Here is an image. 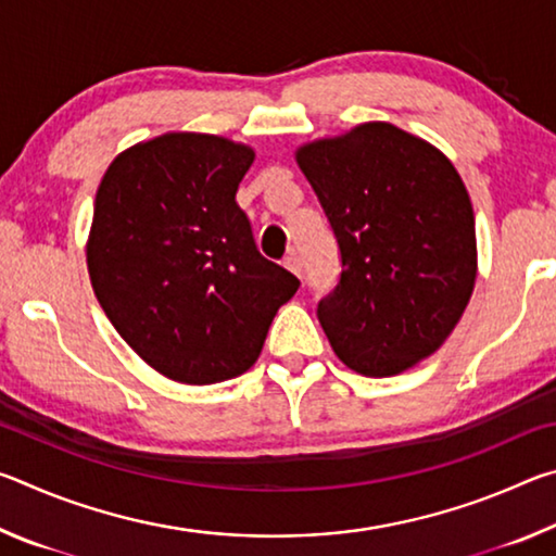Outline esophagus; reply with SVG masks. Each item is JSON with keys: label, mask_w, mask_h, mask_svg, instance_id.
Masks as SVG:
<instances>
[{"label": "esophagus", "mask_w": 556, "mask_h": 556, "mask_svg": "<svg viewBox=\"0 0 556 556\" xmlns=\"http://www.w3.org/2000/svg\"><path fill=\"white\" fill-rule=\"evenodd\" d=\"M285 267H287L289 271H294L296 277L301 275V260H299L296 252H289V255L285 257Z\"/></svg>", "instance_id": "esophagus-1"}]
</instances>
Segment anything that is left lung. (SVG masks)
<instances>
[{"label": "left lung", "mask_w": 556, "mask_h": 556, "mask_svg": "<svg viewBox=\"0 0 556 556\" xmlns=\"http://www.w3.org/2000/svg\"><path fill=\"white\" fill-rule=\"evenodd\" d=\"M341 250V279L318 301L336 355L390 378L439 351L476 285V220L454 164L390 122L296 149Z\"/></svg>", "instance_id": "obj_1"}]
</instances>
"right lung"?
Here are the masks:
<instances>
[{
  "label": "right lung",
  "mask_w": 556,
  "mask_h": 556,
  "mask_svg": "<svg viewBox=\"0 0 556 556\" xmlns=\"http://www.w3.org/2000/svg\"><path fill=\"white\" fill-rule=\"evenodd\" d=\"M250 147L168 131L115 156L88 238L110 324L156 372L213 384L250 370L299 279L260 255L235 201Z\"/></svg>",
  "instance_id": "obj_1"
}]
</instances>
